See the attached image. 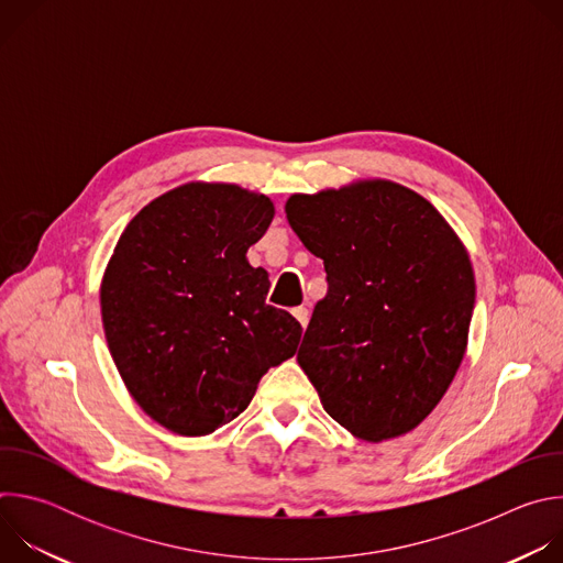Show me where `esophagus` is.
<instances>
[{"mask_svg":"<svg viewBox=\"0 0 563 563\" xmlns=\"http://www.w3.org/2000/svg\"><path fill=\"white\" fill-rule=\"evenodd\" d=\"M291 313H294V318L298 320V323H300L302 328H307V323H309V311H307V307H294Z\"/></svg>","mask_w":563,"mask_h":563,"instance_id":"1","label":"esophagus"}]
</instances>
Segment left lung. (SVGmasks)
Listing matches in <instances>:
<instances>
[{"label":"left lung","mask_w":563,"mask_h":563,"mask_svg":"<svg viewBox=\"0 0 563 563\" xmlns=\"http://www.w3.org/2000/svg\"><path fill=\"white\" fill-rule=\"evenodd\" d=\"M285 213L328 272L296 356L320 404L363 441L415 430L467 347L476 287L459 235L389 180L294 194Z\"/></svg>","instance_id":"obj_1"}]
</instances>
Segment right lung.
<instances>
[{
    "label": "right lung",
    "instance_id": "add662e5",
    "mask_svg": "<svg viewBox=\"0 0 563 563\" xmlns=\"http://www.w3.org/2000/svg\"><path fill=\"white\" fill-rule=\"evenodd\" d=\"M274 202L238 185L189 183L148 202L122 231L100 305L113 363L159 426L202 437L245 412L302 328L265 302L269 276L247 263Z\"/></svg>",
    "mask_w": 563,
    "mask_h": 563
}]
</instances>
